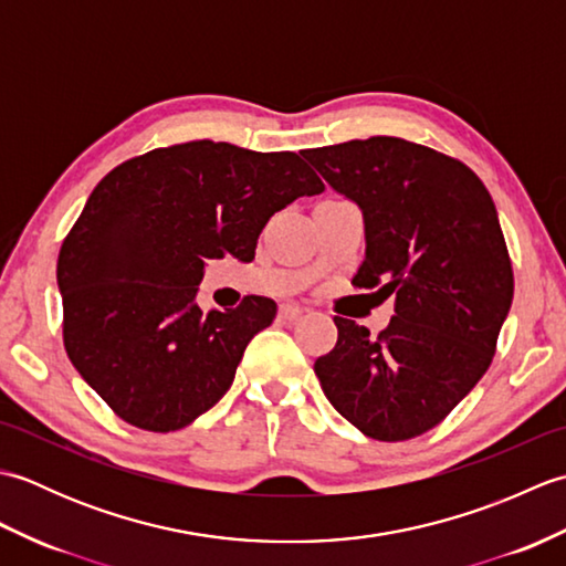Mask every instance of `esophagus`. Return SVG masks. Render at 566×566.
<instances>
[{
  "mask_svg": "<svg viewBox=\"0 0 566 566\" xmlns=\"http://www.w3.org/2000/svg\"><path fill=\"white\" fill-rule=\"evenodd\" d=\"M302 314H304V308L296 306V304H284V306L280 308V316H282L284 321H294V318H298Z\"/></svg>",
  "mask_w": 566,
  "mask_h": 566,
  "instance_id": "esophagus-1",
  "label": "esophagus"
}]
</instances>
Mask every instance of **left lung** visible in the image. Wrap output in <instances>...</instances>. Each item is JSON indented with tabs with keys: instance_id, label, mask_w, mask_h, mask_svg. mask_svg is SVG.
<instances>
[{
	"instance_id": "left-lung-1",
	"label": "left lung",
	"mask_w": 566,
	"mask_h": 566,
	"mask_svg": "<svg viewBox=\"0 0 566 566\" xmlns=\"http://www.w3.org/2000/svg\"><path fill=\"white\" fill-rule=\"evenodd\" d=\"M365 216L357 290L396 294L377 338L335 316L338 343L314 365L335 411L367 438L401 442L442 423L476 387L513 302V264L494 199L464 163L371 136L306 150Z\"/></svg>"
}]
</instances>
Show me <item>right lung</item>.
Instances as JSON below:
<instances>
[{"mask_svg":"<svg viewBox=\"0 0 566 566\" xmlns=\"http://www.w3.org/2000/svg\"><path fill=\"white\" fill-rule=\"evenodd\" d=\"M326 185L296 153L191 140L136 155L94 187L57 255L70 363L128 426L170 432L219 403L276 304L201 311L207 260H255L276 211Z\"/></svg>","mask_w":566,"mask_h":566,"instance_id":"obj_1","label":"right lung"}]
</instances>
